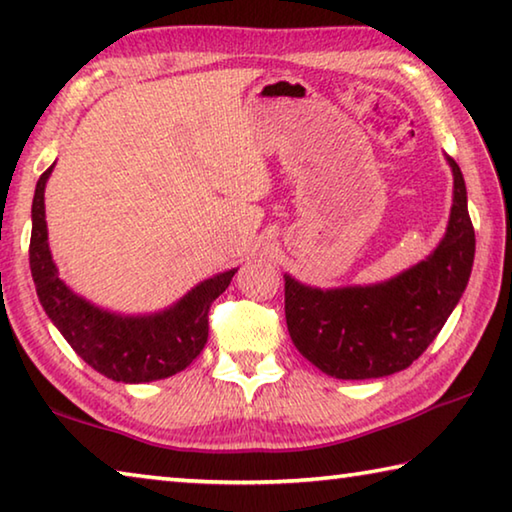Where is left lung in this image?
<instances>
[{
    "label": "left lung",
    "instance_id": "left-lung-1",
    "mask_svg": "<svg viewBox=\"0 0 512 512\" xmlns=\"http://www.w3.org/2000/svg\"><path fill=\"white\" fill-rule=\"evenodd\" d=\"M447 235L424 262L375 287L320 291L284 277L291 341L305 359L336 379L386 377L409 368L436 339L470 280L474 228L461 167Z\"/></svg>",
    "mask_w": 512,
    "mask_h": 512
}]
</instances>
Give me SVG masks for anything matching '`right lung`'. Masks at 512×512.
<instances>
[{
  "mask_svg": "<svg viewBox=\"0 0 512 512\" xmlns=\"http://www.w3.org/2000/svg\"><path fill=\"white\" fill-rule=\"evenodd\" d=\"M54 167L42 173L31 207L29 264L40 305L79 357L108 379L144 384L176 375L207 343V314L228 289L235 271L198 284L167 311L153 316H117L90 305L69 291L56 273L47 244L45 185Z\"/></svg>",
  "mask_w": 512,
  "mask_h": 512,
  "instance_id": "right-lung-1",
  "label": "right lung"
}]
</instances>
